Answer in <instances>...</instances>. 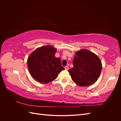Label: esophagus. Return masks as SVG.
<instances>
[{
  "instance_id": "obj_1",
  "label": "esophagus",
  "mask_w": 121,
  "mask_h": 121,
  "mask_svg": "<svg viewBox=\"0 0 121 121\" xmlns=\"http://www.w3.org/2000/svg\"><path fill=\"white\" fill-rule=\"evenodd\" d=\"M65 70H68L69 68V67H68V66H65Z\"/></svg>"
}]
</instances>
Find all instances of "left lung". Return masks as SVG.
<instances>
[{"label": "left lung", "mask_w": 121, "mask_h": 121, "mask_svg": "<svg viewBox=\"0 0 121 121\" xmlns=\"http://www.w3.org/2000/svg\"><path fill=\"white\" fill-rule=\"evenodd\" d=\"M73 68L69 69L72 80L80 86H87L95 82L102 69L97 56L87 49L76 52L73 61Z\"/></svg>", "instance_id": "obj_1"}]
</instances>
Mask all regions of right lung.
I'll list each match as a JSON object with an SVG mask.
<instances>
[{
  "mask_svg": "<svg viewBox=\"0 0 121 121\" xmlns=\"http://www.w3.org/2000/svg\"><path fill=\"white\" fill-rule=\"evenodd\" d=\"M56 49L46 45L35 49L27 60L29 72L35 80L41 83H48L56 79L65 68L60 58L55 56Z\"/></svg>",
  "mask_w": 121,
  "mask_h": 121,
  "instance_id": "add662e5",
  "label": "right lung"
}]
</instances>
